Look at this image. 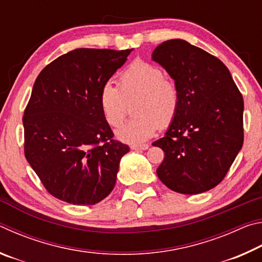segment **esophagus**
Masks as SVG:
<instances>
[{
  "label": "esophagus",
  "mask_w": 262,
  "mask_h": 262,
  "mask_svg": "<svg viewBox=\"0 0 262 262\" xmlns=\"http://www.w3.org/2000/svg\"><path fill=\"white\" fill-rule=\"evenodd\" d=\"M149 148V144H133L130 145L132 150H147Z\"/></svg>",
  "instance_id": "34e87169"
}]
</instances>
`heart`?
Segmentation results:
<instances>
[{"mask_svg": "<svg viewBox=\"0 0 262 262\" xmlns=\"http://www.w3.org/2000/svg\"><path fill=\"white\" fill-rule=\"evenodd\" d=\"M135 118L117 132L121 141L142 143L162 127L170 126L180 106V91L164 70L143 60H135L122 70L119 86L111 82L101 86L99 104L106 122L118 128L125 121L128 104L136 100Z\"/></svg>", "mask_w": 262, "mask_h": 262, "instance_id": "heart-1", "label": "heart"}]
</instances>
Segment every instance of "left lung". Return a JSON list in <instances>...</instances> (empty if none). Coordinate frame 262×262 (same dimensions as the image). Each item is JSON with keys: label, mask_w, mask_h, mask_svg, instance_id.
<instances>
[{"label": "left lung", "mask_w": 262, "mask_h": 262, "mask_svg": "<svg viewBox=\"0 0 262 262\" xmlns=\"http://www.w3.org/2000/svg\"><path fill=\"white\" fill-rule=\"evenodd\" d=\"M152 60L180 91V106L166 134L154 142L165 152L162 183L181 194H199L227 176L244 142V99L225 64L189 42H162Z\"/></svg>", "instance_id": "obj_1"}]
</instances>
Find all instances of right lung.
Listing matches in <instances>:
<instances>
[{
	"instance_id": "add662e5",
	"label": "right lung",
	"mask_w": 262,
	"mask_h": 262,
	"mask_svg": "<svg viewBox=\"0 0 262 262\" xmlns=\"http://www.w3.org/2000/svg\"><path fill=\"white\" fill-rule=\"evenodd\" d=\"M133 50L77 48L35 79L24 110V154L43 187L72 205L107 196L129 147L113 139L99 104L101 86Z\"/></svg>"
}]
</instances>
